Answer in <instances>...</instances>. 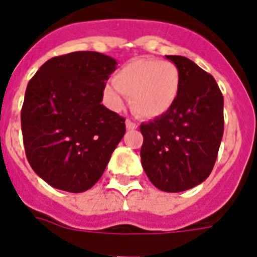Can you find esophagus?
I'll return each mask as SVG.
<instances>
[{"label": "esophagus", "mask_w": 257, "mask_h": 257, "mask_svg": "<svg viewBox=\"0 0 257 257\" xmlns=\"http://www.w3.org/2000/svg\"><path fill=\"white\" fill-rule=\"evenodd\" d=\"M125 125H126V129H128V131H133V129H136L139 126V125L136 124V122H133L132 120H126V121H125Z\"/></svg>", "instance_id": "obj_1"}]
</instances>
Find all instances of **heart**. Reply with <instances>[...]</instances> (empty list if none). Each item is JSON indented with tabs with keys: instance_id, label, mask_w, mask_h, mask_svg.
Segmentation results:
<instances>
[{
	"instance_id": "1",
	"label": "heart",
	"mask_w": 257,
	"mask_h": 257,
	"mask_svg": "<svg viewBox=\"0 0 257 257\" xmlns=\"http://www.w3.org/2000/svg\"><path fill=\"white\" fill-rule=\"evenodd\" d=\"M180 90V73L175 64L157 59L133 60L103 88L105 103L115 111L124 108L131 96L132 108L144 117L165 115L175 104Z\"/></svg>"
}]
</instances>
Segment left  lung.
<instances>
[{
  "instance_id": "8db88e82",
  "label": "left lung",
  "mask_w": 257,
  "mask_h": 257,
  "mask_svg": "<svg viewBox=\"0 0 257 257\" xmlns=\"http://www.w3.org/2000/svg\"><path fill=\"white\" fill-rule=\"evenodd\" d=\"M179 69L180 90L165 115L140 126L142 167L161 191L183 192L214 167L223 136V96L212 75L183 56H166Z\"/></svg>"
}]
</instances>
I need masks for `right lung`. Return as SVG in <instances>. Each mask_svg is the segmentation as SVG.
<instances>
[{
    "instance_id": "add662e5",
    "label": "right lung",
    "mask_w": 257,
    "mask_h": 257,
    "mask_svg": "<svg viewBox=\"0 0 257 257\" xmlns=\"http://www.w3.org/2000/svg\"><path fill=\"white\" fill-rule=\"evenodd\" d=\"M117 62L91 51L57 56L30 79L21 111L30 166L53 188L79 193L103 175L125 118L102 104Z\"/></svg>"
}]
</instances>
